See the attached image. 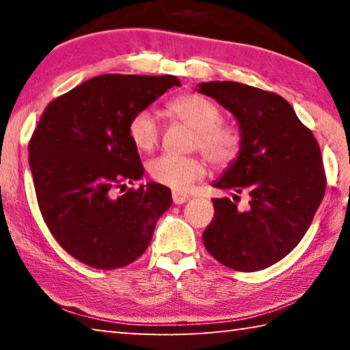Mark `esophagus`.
I'll return each mask as SVG.
<instances>
[{
	"label": "esophagus",
	"instance_id": "obj_1",
	"mask_svg": "<svg viewBox=\"0 0 350 350\" xmlns=\"http://www.w3.org/2000/svg\"><path fill=\"white\" fill-rule=\"evenodd\" d=\"M187 200H188V194L182 191H173V202L176 205H180L183 202H187Z\"/></svg>",
	"mask_w": 350,
	"mask_h": 350
}]
</instances>
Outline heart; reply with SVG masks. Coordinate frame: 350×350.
<instances>
[{
    "label": "heart",
    "mask_w": 350,
    "mask_h": 350,
    "mask_svg": "<svg viewBox=\"0 0 350 350\" xmlns=\"http://www.w3.org/2000/svg\"><path fill=\"white\" fill-rule=\"evenodd\" d=\"M167 112L174 120L194 129L193 150H199L217 168L230 167L242 150V133L232 122L222 118V109L211 98L198 92H185L167 103ZM129 139L142 152L159 145L162 126L150 109H140L128 125ZM148 171L161 185L174 191L187 189L202 179L206 163L200 156H159L148 163Z\"/></svg>",
    "instance_id": "b5f03b06"
}]
</instances>
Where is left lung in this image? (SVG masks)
Here are the masks:
<instances>
[{
  "label": "left lung",
  "mask_w": 350,
  "mask_h": 350,
  "mask_svg": "<svg viewBox=\"0 0 350 350\" xmlns=\"http://www.w3.org/2000/svg\"><path fill=\"white\" fill-rule=\"evenodd\" d=\"M200 94L232 111L242 150L216 188L233 189V200L213 199L215 216L204 245L225 267L267 269L293 250L310 227L325 193L321 150L286 98L236 81L200 83ZM249 205L237 208L238 193Z\"/></svg>",
  "instance_id": "1"
}]
</instances>
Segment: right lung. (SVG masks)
Segmentation results:
<instances>
[{"instance_id": "obj_1", "label": "right lung", "mask_w": 350, "mask_h": 350, "mask_svg": "<svg viewBox=\"0 0 350 350\" xmlns=\"http://www.w3.org/2000/svg\"><path fill=\"white\" fill-rule=\"evenodd\" d=\"M173 86H180L174 75L94 77L52 100L35 128L29 165L41 216L90 267L114 270L142 256L173 202L170 188L154 182L117 194L145 174L129 120Z\"/></svg>"}]
</instances>
